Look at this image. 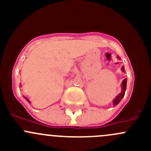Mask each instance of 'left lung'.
Returning <instances> with one entry per match:
<instances>
[{
    "instance_id": "obj_1",
    "label": "left lung",
    "mask_w": 151,
    "mask_h": 151,
    "mask_svg": "<svg viewBox=\"0 0 151 151\" xmlns=\"http://www.w3.org/2000/svg\"><path fill=\"white\" fill-rule=\"evenodd\" d=\"M118 58L120 59V58L118 57ZM122 71L123 72H125V69L123 66H122ZM126 82H127V80H126V79H124V80H123L122 84H121V90H122V91H121V93L118 96H116V98L113 100V104L115 105V106H116V105L121 101V99L123 98V96H124L125 92H126Z\"/></svg>"
}]
</instances>
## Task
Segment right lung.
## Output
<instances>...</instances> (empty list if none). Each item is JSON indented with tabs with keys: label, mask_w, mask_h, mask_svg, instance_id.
Masks as SVG:
<instances>
[{
	"label": "right lung",
	"mask_w": 151,
	"mask_h": 151,
	"mask_svg": "<svg viewBox=\"0 0 151 151\" xmlns=\"http://www.w3.org/2000/svg\"><path fill=\"white\" fill-rule=\"evenodd\" d=\"M24 98H25V99H26V100H27V101H28V102H29V103H30V101H29V99H28V98H27V97H24Z\"/></svg>",
	"instance_id": "obj_1"
}]
</instances>
